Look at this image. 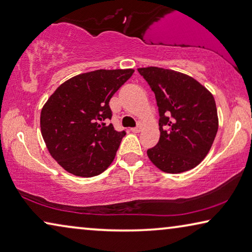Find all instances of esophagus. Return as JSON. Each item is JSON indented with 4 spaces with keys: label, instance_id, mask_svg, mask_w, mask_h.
Here are the masks:
<instances>
[{
    "label": "esophagus",
    "instance_id": "34e87169",
    "mask_svg": "<svg viewBox=\"0 0 252 252\" xmlns=\"http://www.w3.org/2000/svg\"><path fill=\"white\" fill-rule=\"evenodd\" d=\"M141 130H142V126H136V127H131V131H132V132H134V133H137V132H140Z\"/></svg>",
    "mask_w": 252,
    "mask_h": 252
}]
</instances>
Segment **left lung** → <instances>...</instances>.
I'll return each instance as SVG.
<instances>
[{
  "label": "left lung",
  "mask_w": 252,
  "mask_h": 252,
  "mask_svg": "<svg viewBox=\"0 0 252 252\" xmlns=\"http://www.w3.org/2000/svg\"><path fill=\"white\" fill-rule=\"evenodd\" d=\"M138 71L155 93L159 112V141L147 150L149 159L165 173L196 167L207 156L219 129L212 93L178 71L157 66Z\"/></svg>",
  "instance_id": "1"
}]
</instances>
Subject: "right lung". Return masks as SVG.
<instances>
[{"instance_id": "1", "label": "right lung", "mask_w": 252, "mask_h": 252, "mask_svg": "<svg viewBox=\"0 0 252 252\" xmlns=\"http://www.w3.org/2000/svg\"><path fill=\"white\" fill-rule=\"evenodd\" d=\"M133 69L95 70L56 88L40 112V131L51 156L66 172L92 178L113 162L126 131L113 125L110 99Z\"/></svg>"}]
</instances>
